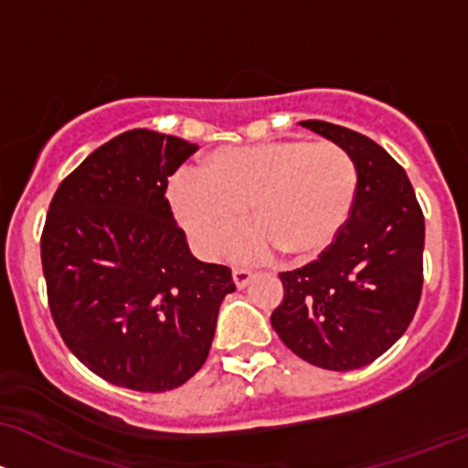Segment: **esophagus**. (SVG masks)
Returning a JSON list of instances; mask_svg holds the SVG:
<instances>
[{"label":"esophagus","instance_id":"esophagus-1","mask_svg":"<svg viewBox=\"0 0 468 468\" xmlns=\"http://www.w3.org/2000/svg\"><path fill=\"white\" fill-rule=\"evenodd\" d=\"M232 277H234L236 288H245L250 283V279L254 277V272H252V270H248V268H234Z\"/></svg>","mask_w":468,"mask_h":468}]
</instances>
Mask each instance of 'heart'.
Here are the masks:
<instances>
[{
    "instance_id": "heart-1",
    "label": "heart",
    "mask_w": 468,
    "mask_h": 468,
    "mask_svg": "<svg viewBox=\"0 0 468 468\" xmlns=\"http://www.w3.org/2000/svg\"><path fill=\"white\" fill-rule=\"evenodd\" d=\"M358 164L331 139H272L216 148L200 171H182L168 186L177 223L196 248L214 257L228 245L250 205L257 223L236 243L259 254L274 245L283 257L306 261L335 243L358 196Z\"/></svg>"
}]
</instances>
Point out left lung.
Segmentation results:
<instances>
[{"mask_svg": "<svg viewBox=\"0 0 468 468\" xmlns=\"http://www.w3.org/2000/svg\"><path fill=\"white\" fill-rule=\"evenodd\" d=\"M358 164L354 211L335 243L306 266L279 272L270 322L306 363L346 372L374 363L410 326L423 288V211L403 166L356 130L302 122Z\"/></svg>", "mask_w": 468, "mask_h": 468, "instance_id": "1", "label": "left lung"}]
</instances>
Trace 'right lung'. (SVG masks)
<instances>
[{
    "mask_svg": "<svg viewBox=\"0 0 468 468\" xmlns=\"http://www.w3.org/2000/svg\"><path fill=\"white\" fill-rule=\"evenodd\" d=\"M196 144L137 128L76 166L40 239L47 300L71 354L137 392L185 385L205 365L232 270L191 257L166 200Z\"/></svg>",
    "mask_w": 468,
    "mask_h": 468,
    "instance_id": "obj_1",
    "label": "right lung"
}]
</instances>
